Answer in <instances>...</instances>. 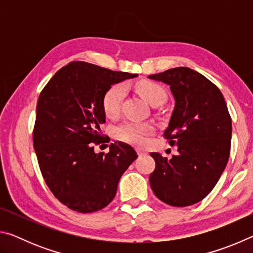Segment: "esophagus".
<instances>
[{
    "label": "esophagus",
    "instance_id": "esophagus-1",
    "mask_svg": "<svg viewBox=\"0 0 253 253\" xmlns=\"http://www.w3.org/2000/svg\"><path fill=\"white\" fill-rule=\"evenodd\" d=\"M136 151H137V154H138V156H144V155H146V152L143 151V149H140V148H137Z\"/></svg>",
    "mask_w": 253,
    "mask_h": 253
}]
</instances>
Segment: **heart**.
<instances>
[{"instance_id": "heart-1", "label": "heart", "mask_w": 253, "mask_h": 253, "mask_svg": "<svg viewBox=\"0 0 253 253\" xmlns=\"http://www.w3.org/2000/svg\"><path fill=\"white\" fill-rule=\"evenodd\" d=\"M136 90L143 97V99L153 106L157 102L165 100L166 93L161 85L151 81H140L137 84ZM126 89L123 84H115L105 92L102 97V109L106 116H116L121 108V104L125 97ZM152 131V126L146 123H125L116 128V136L124 142L142 145L149 132Z\"/></svg>"}]
</instances>
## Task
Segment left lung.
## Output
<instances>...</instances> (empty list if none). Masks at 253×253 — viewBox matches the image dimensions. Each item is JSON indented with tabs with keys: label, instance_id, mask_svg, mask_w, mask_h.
<instances>
[{
	"label": "left lung",
	"instance_id": "8db88e82",
	"mask_svg": "<svg viewBox=\"0 0 253 253\" xmlns=\"http://www.w3.org/2000/svg\"><path fill=\"white\" fill-rule=\"evenodd\" d=\"M148 79L169 85L175 106L164 137L177 146L170 160L151 153L156 166L149 176L158 199L172 207L200 202L219 181L230 156L232 122L223 95L203 75L178 67Z\"/></svg>",
	"mask_w": 253,
	"mask_h": 253
}]
</instances>
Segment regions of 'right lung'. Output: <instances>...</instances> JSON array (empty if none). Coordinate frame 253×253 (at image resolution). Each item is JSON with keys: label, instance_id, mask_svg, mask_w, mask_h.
<instances>
[{"label": "right lung", "instance_id": "obj_1", "mask_svg": "<svg viewBox=\"0 0 253 253\" xmlns=\"http://www.w3.org/2000/svg\"><path fill=\"white\" fill-rule=\"evenodd\" d=\"M136 74L111 71L84 61L60 69L41 91L37 104L33 146L46 185L60 202L80 213L107 207L124 172L137 158L124 143L96 153L106 123L102 97L115 84Z\"/></svg>", "mask_w": 253, "mask_h": 253}]
</instances>
